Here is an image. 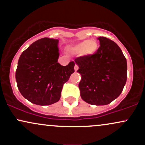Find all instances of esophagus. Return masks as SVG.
<instances>
[{"instance_id": "esophagus-1", "label": "esophagus", "mask_w": 145, "mask_h": 145, "mask_svg": "<svg viewBox=\"0 0 145 145\" xmlns=\"http://www.w3.org/2000/svg\"><path fill=\"white\" fill-rule=\"evenodd\" d=\"M78 68H79V67H78V65H75V67H74V69H75V71H77L78 69Z\"/></svg>"}]
</instances>
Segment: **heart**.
I'll return each mask as SVG.
<instances>
[{
  "instance_id": "obj_1",
  "label": "heart",
  "mask_w": 145,
  "mask_h": 145,
  "mask_svg": "<svg viewBox=\"0 0 145 145\" xmlns=\"http://www.w3.org/2000/svg\"><path fill=\"white\" fill-rule=\"evenodd\" d=\"M98 49V44L95 40H84L74 45L69 50L74 54L82 53L84 55H92Z\"/></svg>"
}]
</instances>
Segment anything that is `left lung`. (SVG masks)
I'll return each mask as SVG.
<instances>
[{
	"instance_id": "8db88e82",
	"label": "left lung",
	"mask_w": 145,
	"mask_h": 145,
	"mask_svg": "<svg viewBox=\"0 0 145 145\" xmlns=\"http://www.w3.org/2000/svg\"><path fill=\"white\" fill-rule=\"evenodd\" d=\"M100 46L92 55L76 58L81 98L96 106L107 105L120 95L127 80V61L115 42L99 37Z\"/></svg>"
}]
</instances>
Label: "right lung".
<instances>
[{
	"label": "right lung",
	"instance_id": "right-lung-1",
	"mask_svg": "<svg viewBox=\"0 0 145 145\" xmlns=\"http://www.w3.org/2000/svg\"><path fill=\"white\" fill-rule=\"evenodd\" d=\"M59 40L42 38L22 53L18 60L16 80L20 93L33 104L48 106L61 98L63 84L74 72L75 63H58Z\"/></svg>",
	"mask_w": 145,
	"mask_h": 145
}]
</instances>
